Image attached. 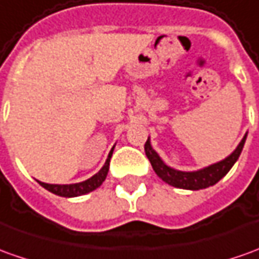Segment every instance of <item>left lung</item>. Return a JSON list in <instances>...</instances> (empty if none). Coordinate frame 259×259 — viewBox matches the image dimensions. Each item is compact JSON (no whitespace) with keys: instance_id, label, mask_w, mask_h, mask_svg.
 I'll return each mask as SVG.
<instances>
[{"instance_id":"obj_1","label":"left lung","mask_w":259,"mask_h":259,"mask_svg":"<svg viewBox=\"0 0 259 259\" xmlns=\"http://www.w3.org/2000/svg\"><path fill=\"white\" fill-rule=\"evenodd\" d=\"M245 140H247V133L242 137L240 144L235 147V150L230 156H227L226 159L220 160L210 166L203 167L200 170H193V171H183V170H177V168L167 166L159 156V153L152 147L150 137L144 144V152H146L147 159L152 163L153 170L164 183L173 186V187H177V189L203 190L210 186H214L231 170V167L235 164V161L240 157Z\"/></svg>"}]
</instances>
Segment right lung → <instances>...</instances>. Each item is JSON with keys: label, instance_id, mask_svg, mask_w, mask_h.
Returning a JSON list of instances; mask_svg holds the SVG:
<instances>
[{"label": "right lung", "instance_id": "obj_1", "mask_svg": "<svg viewBox=\"0 0 259 259\" xmlns=\"http://www.w3.org/2000/svg\"><path fill=\"white\" fill-rule=\"evenodd\" d=\"M113 149L115 146L112 147V150L107 156L106 161L103 167L100 168L99 171L96 174H93L91 179H88L85 181H80V183H73V184H48V183H42V181H38L41 184L44 189H47L51 193H54L56 196L61 197H78L83 196V194H88L93 190H96L98 187L102 186V183L105 181L107 176V171H109V161H110V157H112V153H113Z\"/></svg>", "mask_w": 259, "mask_h": 259}]
</instances>
